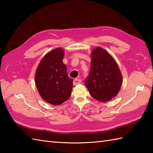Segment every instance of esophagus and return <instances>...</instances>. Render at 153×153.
<instances>
[{
    "instance_id": "34e87169",
    "label": "esophagus",
    "mask_w": 153,
    "mask_h": 153,
    "mask_svg": "<svg viewBox=\"0 0 153 153\" xmlns=\"http://www.w3.org/2000/svg\"><path fill=\"white\" fill-rule=\"evenodd\" d=\"M81 83H82V79H75L73 82L74 85H76L77 84H79Z\"/></svg>"
}]
</instances>
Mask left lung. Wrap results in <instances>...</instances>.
Wrapping results in <instances>:
<instances>
[{
    "label": "left lung",
    "mask_w": 153,
    "mask_h": 153,
    "mask_svg": "<svg viewBox=\"0 0 153 153\" xmlns=\"http://www.w3.org/2000/svg\"><path fill=\"white\" fill-rule=\"evenodd\" d=\"M91 64L85 85L90 95L100 102H106L116 97L122 83L118 64L110 54L100 47L91 54Z\"/></svg>",
    "instance_id": "8db88e82"
}]
</instances>
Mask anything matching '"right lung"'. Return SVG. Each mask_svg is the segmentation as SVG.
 Listing matches in <instances>:
<instances>
[{"mask_svg": "<svg viewBox=\"0 0 153 153\" xmlns=\"http://www.w3.org/2000/svg\"><path fill=\"white\" fill-rule=\"evenodd\" d=\"M64 52L60 48L48 53L41 60L35 73V85L41 97L53 105L69 99L73 79L68 77L62 59Z\"/></svg>", "mask_w": 153, "mask_h": 153, "instance_id": "add662e5", "label": "right lung"}]
</instances>
